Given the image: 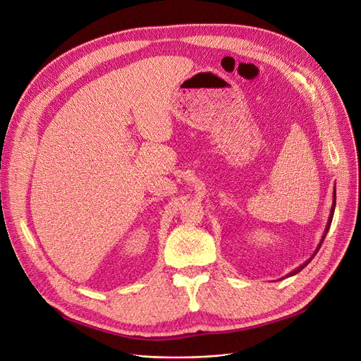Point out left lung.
Wrapping results in <instances>:
<instances>
[{"label":"left lung","instance_id":"1","mask_svg":"<svg viewBox=\"0 0 361 361\" xmlns=\"http://www.w3.org/2000/svg\"><path fill=\"white\" fill-rule=\"evenodd\" d=\"M335 197H336V194L334 192V198H335ZM334 211H335V201H334V205H332V208H331V216H329V220H328V224H326V228H325V235H324V238H322V240H321V243H319V247L322 246V243H324V240H325V236H326V233H328V230H329V227H331V223H332V217H334ZM319 247H317V250H319ZM309 262H310V261H307L306 264H303V265H302V267H299L298 269H294V271H293L290 275L298 274V272H299V271H302V269H303V268H305V267H306Z\"/></svg>","mask_w":361,"mask_h":361}]
</instances>
